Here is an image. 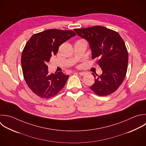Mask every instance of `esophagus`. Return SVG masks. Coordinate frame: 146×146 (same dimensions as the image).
<instances>
[{"label":"esophagus","mask_w":146,"mask_h":146,"mask_svg":"<svg viewBox=\"0 0 146 146\" xmlns=\"http://www.w3.org/2000/svg\"><path fill=\"white\" fill-rule=\"evenodd\" d=\"M87 73L86 72H78V74L81 75V76H84Z\"/></svg>","instance_id":"obj_1"}]
</instances>
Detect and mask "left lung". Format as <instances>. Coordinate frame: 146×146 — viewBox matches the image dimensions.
I'll return each mask as SVG.
<instances>
[{"instance_id":"8db88e82","label":"left lung","mask_w":146,"mask_h":146,"mask_svg":"<svg viewBox=\"0 0 146 146\" xmlns=\"http://www.w3.org/2000/svg\"><path fill=\"white\" fill-rule=\"evenodd\" d=\"M77 35L89 43L92 59L99 58L97 63L102 70L90 87L96 95L107 96L114 92L123 82L128 62V51L120 35L106 27L96 26L74 29Z\"/></svg>"}]
</instances>
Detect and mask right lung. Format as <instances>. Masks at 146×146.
Returning <instances> with one entry per match:
<instances>
[{
	"label": "right lung",
	"instance_id": "add662e5",
	"mask_svg": "<svg viewBox=\"0 0 146 146\" xmlns=\"http://www.w3.org/2000/svg\"><path fill=\"white\" fill-rule=\"evenodd\" d=\"M75 35L73 31L50 29L33 35L26 43L21 58L23 74L29 87L37 96L54 97L65 86L69 75L61 71L50 75L47 63L62 44Z\"/></svg>",
	"mask_w": 146,
	"mask_h": 146
}]
</instances>
